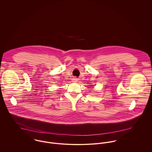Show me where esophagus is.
I'll return each instance as SVG.
<instances>
[{
    "mask_svg": "<svg viewBox=\"0 0 152 152\" xmlns=\"http://www.w3.org/2000/svg\"><path fill=\"white\" fill-rule=\"evenodd\" d=\"M72 82H77L78 81V79L77 78H72Z\"/></svg>",
    "mask_w": 152,
    "mask_h": 152,
    "instance_id": "34e87169",
    "label": "esophagus"
}]
</instances>
